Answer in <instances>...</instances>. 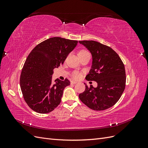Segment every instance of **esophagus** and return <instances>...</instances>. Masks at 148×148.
<instances>
[{"mask_svg":"<svg viewBox=\"0 0 148 148\" xmlns=\"http://www.w3.org/2000/svg\"><path fill=\"white\" fill-rule=\"evenodd\" d=\"M77 83V82L73 81V80H71V84H76Z\"/></svg>","mask_w":148,"mask_h":148,"instance_id":"esophagus-1","label":"esophagus"}]
</instances>
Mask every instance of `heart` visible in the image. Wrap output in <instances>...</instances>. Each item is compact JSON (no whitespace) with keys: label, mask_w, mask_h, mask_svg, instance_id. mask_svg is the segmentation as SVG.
I'll return each instance as SVG.
<instances>
[{"label":"heart","mask_w":148,"mask_h":148,"mask_svg":"<svg viewBox=\"0 0 148 148\" xmlns=\"http://www.w3.org/2000/svg\"><path fill=\"white\" fill-rule=\"evenodd\" d=\"M89 53L87 50H85V49H82V50L79 51L78 52V55L79 56V55H83V54H86V53ZM71 75H72V77L75 79H78L79 77H80V74L78 72V71H73V72L72 73V74H71Z\"/></svg>","instance_id":"heart-1"}]
</instances>
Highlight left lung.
<instances>
[{
	"label": "left lung",
	"mask_w": 148,
	"mask_h": 148,
	"mask_svg": "<svg viewBox=\"0 0 148 148\" xmlns=\"http://www.w3.org/2000/svg\"><path fill=\"white\" fill-rule=\"evenodd\" d=\"M91 53V69L86 77L95 81L97 86L85 84V91L79 95V99L89 108L104 110L115 105L125 88L126 74L122 60L111 47L95 41H79Z\"/></svg>",
	"instance_id": "8db88e82"
}]
</instances>
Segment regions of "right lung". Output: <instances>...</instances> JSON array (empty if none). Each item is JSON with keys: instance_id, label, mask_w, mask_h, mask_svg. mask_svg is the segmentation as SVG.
<instances>
[{"instance_id": "1", "label": "right lung", "mask_w": 148, "mask_h": 148, "mask_svg": "<svg viewBox=\"0 0 148 148\" xmlns=\"http://www.w3.org/2000/svg\"><path fill=\"white\" fill-rule=\"evenodd\" d=\"M78 41L60 37L47 39L36 46L26 59L20 75V88L26 104L34 111L47 114L60 104L69 80L52 81L53 69L63 64Z\"/></svg>"}]
</instances>
